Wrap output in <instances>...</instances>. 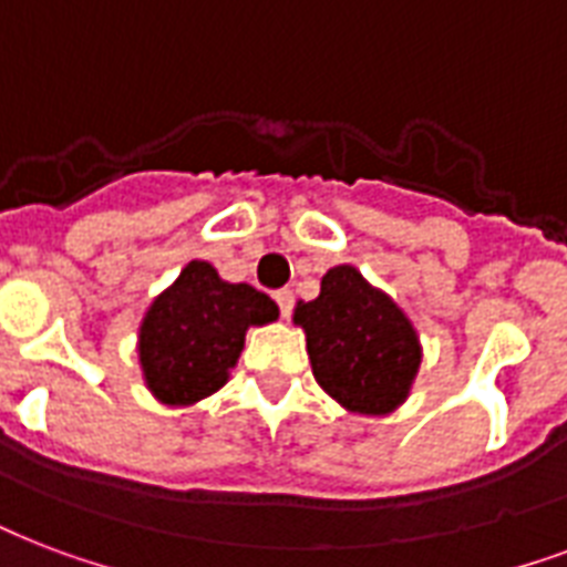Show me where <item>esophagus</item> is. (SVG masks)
Returning <instances> with one entry per match:
<instances>
[{"label":"esophagus","mask_w":567,"mask_h":567,"mask_svg":"<svg viewBox=\"0 0 567 567\" xmlns=\"http://www.w3.org/2000/svg\"><path fill=\"white\" fill-rule=\"evenodd\" d=\"M274 300L279 302V312H282V318H291V309H293V293L288 291V288H282V291L274 293Z\"/></svg>","instance_id":"obj_1"}]
</instances>
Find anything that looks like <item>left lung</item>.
<instances>
[{"label": "left lung", "mask_w": 567, "mask_h": 567, "mask_svg": "<svg viewBox=\"0 0 567 567\" xmlns=\"http://www.w3.org/2000/svg\"><path fill=\"white\" fill-rule=\"evenodd\" d=\"M293 323L306 330L315 380L341 408L386 416L408 399L422 362L416 330L357 267L327 270L321 293L297 302Z\"/></svg>", "instance_id": "1"}]
</instances>
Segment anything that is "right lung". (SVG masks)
<instances>
[{
    "mask_svg": "<svg viewBox=\"0 0 567 567\" xmlns=\"http://www.w3.org/2000/svg\"><path fill=\"white\" fill-rule=\"evenodd\" d=\"M276 318L279 306L265 291L223 282L207 261H189L140 327L145 383L163 404H196L226 383L246 330Z\"/></svg>",
    "mask_w": 567,
    "mask_h": 567,
    "instance_id": "obj_1",
    "label": "right lung"
}]
</instances>
